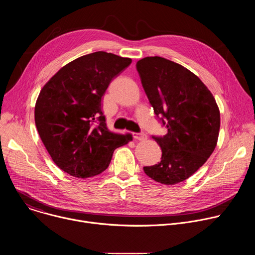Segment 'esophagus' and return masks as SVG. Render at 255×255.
Segmentation results:
<instances>
[{
	"label": "esophagus",
	"mask_w": 255,
	"mask_h": 255,
	"mask_svg": "<svg viewBox=\"0 0 255 255\" xmlns=\"http://www.w3.org/2000/svg\"><path fill=\"white\" fill-rule=\"evenodd\" d=\"M133 137L137 140H146L147 139V135L141 132V133H133Z\"/></svg>",
	"instance_id": "obj_1"
}]
</instances>
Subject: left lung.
<instances>
[{"mask_svg":"<svg viewBox=\"0 0 255 255\" xmlns=\"http://www.w3.org/2000/svg\"><path fill=\"white\" fill-rule=\"evenodd\" d=\"M136 68L156 118L167 129L152 138L162 155L144 166L149 177L175 185L194 174L213 153L220 130V112L212 93L188 68L159 56L144 57Z\"/></svg>","mask_w":255,"mask_h":255,"instance_id":"1","label":"left lung"}]
</instances>
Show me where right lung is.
<instances>
[{"label":"right lung","instance_id":"obj_1","mask_svg":"<svg viewBox=\"0 0 255 255\" xmlns=\"http://www.w3.org/2000/svg\"><path fill=\"white\" fill-rule=\"evenodd\" d=\"M132 60L97 51L60 68L41 90L35 124L54 163L68 174L87 178L107 169L116 148L132 140L107 128L102 97Z\"/></svg>","mask_w":255,"mask_h":255}]
</instances>
